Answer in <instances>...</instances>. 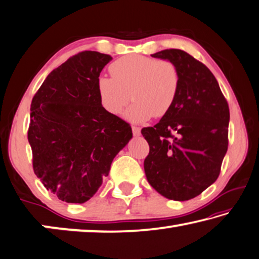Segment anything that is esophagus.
Listing matches in <instances>:
<instances>
[{
	"instance_id": "obj_1",
	"label": "esophagus",
	"mask_w": 259,
	"mask_h": 259,
	"mask_svg": "<svg viewBox=\"0 0 259 259\" xmlns=\"http://www.w3.org/2000/svg\"><path fill=\"white\" fill-rule=\"evenodd\" d=\"M132 132L135 135V137H139L140 133H141V130H140V127L137 126H132Z\"/></svg>"
}]
</instances>
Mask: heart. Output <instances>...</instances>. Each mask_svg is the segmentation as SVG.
<instances>
[{"label": "heart", "instance_id": "heart-1", "mask_svg": "<svg viewBox=\"0 0 259 259\" xmlns=\"http://www.w3.org/2000/svg\"><path fill=\"white\" fill-rule=\"evenodd\" d=\"M110 72L112 77L97 79L101 104L108 112L120 113L132 97L134 102L125 117L133 122H143L152 116H165L175 104L180 75L172 62L127 55L113 62Z\"/></svg>", "mask_w": 259, "mask_h": 259}]
</instances>
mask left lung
I'll return each instance as SVG.
<instances>
[{
  "mask_svg": "<svg viewBox=\"0 0 259 259\" xmlns=\"http://www.w3.org/2000/svg\"><path fill=\"white\" fill-rule=\"evenodd\" d=\"M172 62L180 86L171 110L141 133L149 143L147 180L168 200L188 201L217 180L228 147L230 109L217 79L184 50L151 55Z\"/></svg>",
  "mask_w": 259,
  "mask_h": 259,
  "instance_id": "left-lung-1",
  "label": "left lung"
}]
</instances>
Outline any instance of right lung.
<instances>
[{"instance_id": "1", "label": "right lung", "mask_w": 259, "mask_h": 259, "mask_svg": "<svg viewBox=\"0 0 259 259\" xmlns=\"http://www.w3.org/2000/svg\"><path fill=\"white\" fill-rule=\"evenodd\" d=\"M111 59L97 52L74 55L50 72L32 100L27 138L34 173L63 202L81 204L94 196L133 137L97 93V79Z\"/></svg>"}]
</instances>
